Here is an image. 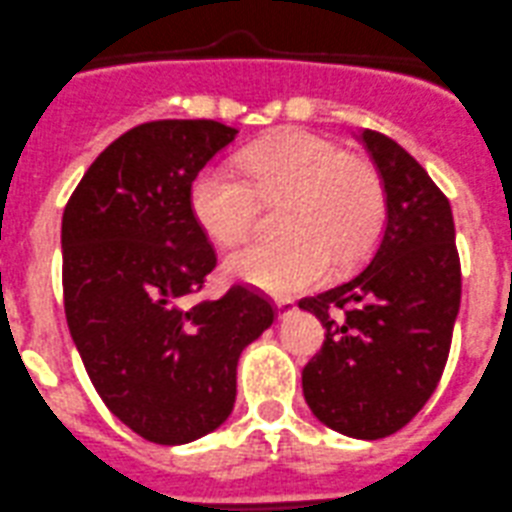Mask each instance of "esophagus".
<instances>
[{
    "mask_svg": "<svg viewBox=\"0 0 512 512\" xmlns=\"http://www.w3.org/2000/svg\"><path fill=\"white\" fill-rule=\"evenodd\" d=\"M276 311H279V319H286V316L294 314L296 306H294V301L279 299V301H276Z\"/></svg>",
    "mask_w": 512,
    "mask_h": 512,
    "instance_id": "1",
    "label": "esophagus"
}]
</instances>
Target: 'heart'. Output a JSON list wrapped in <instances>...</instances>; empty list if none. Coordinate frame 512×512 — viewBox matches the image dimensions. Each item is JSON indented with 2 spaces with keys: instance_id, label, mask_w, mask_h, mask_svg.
Returning <instances> with one entry per match:
<instances>
[{
  "instance_id": "b5f03b06",
  "label": "heart",
  "mask_w": 512,
  "mask_h": 512,
  "mask_svg": "<svg viewBox=\"0 0 512 512\" xmlns=\"http://www.w3.org/2000/svg\"><path fill=\"white\" fill-rule=\"evenodd\" d=\"M256 201H281L276 231L284 238L233 253L226 269L279 296L311 289L329 269L339 274L357 264L387 218L377 168L306 130L243 150L233 170L206 165L188 193L193 221L221 248H236L251 236Z\"/></svg>"
}]
</instances>
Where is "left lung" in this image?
Wrapping results in <instances>:
<instances>
[{"mask_svg": "<svg viewBox=\"0 0 512 512\" xmlns=\"http://www.w3.org/2000/svg\"><path fill=\"white\" fill-rule=\"evenodd\" d=\"M359 140L382 175L387 221L349 279L299 301L326 329L301 387L326 427L379 440L402 430L437 389L462 279L445 193L392 138L362 130Z\"/></svg>", "mask_w": 512, "mask_h": 512, "instance_id": "8db88e82", "label": "left lung"}]
</instances>
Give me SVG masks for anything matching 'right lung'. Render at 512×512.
<instances>
[{"mask_svg": "<svg viewBox=\"0 0 512 512\" xmlns=\"http://www.w3.org/2000/svg\"><path fill=\"white\" fill-rule=\"evenodd\" d=\"M236 133L216 120L138 125L97 155L62 213L72 342L107 410L155 445H186L226 422L238 357L276 319L246 286L188 299L216 269L188 193Z\"/></svg>", "mask_w": 512, "mask_h": 512, "instance_id": "add662e5", "label": "right lung"}]
</instances>
